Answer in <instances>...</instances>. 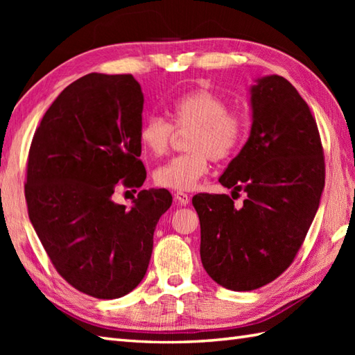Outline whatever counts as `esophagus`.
Returning a JSON list of instances; mask_svg holds the SVG:
<instances>
[{
  "mask_svg": "<svg viewBox=\"0 0 355 355\" xmlns=\"http://www.w3.org/2000/svg\"><path fill=\"white\" fill-rule=\"evenodd\" d=\"M173 198H175V201H178L180 205H182V206H186L187 202H189V200H191L189 195L184 193V192H177V193H173Z\"/></svg>",
  "mask_w": 355,
  "mask_h": 355,
  "instance_id": "1",
  "label": "esophagus"
}]
</instances>
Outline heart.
<instances>
[{
	"mask_svg": "<svg viewBox=\"0 0 355 355\" xmlns=\"http://www.w3.org/2000/svg\"><path fill=\"white\" fill-rule=\"evenodd\" d=\"M171 114L178 128H192L187 140L189 154L173 157L154 171L157 186L171 191H192L209 172L210 157L229 158L243 145L245 119L227 111V102L207 88H197L172 103ZM172 126L164 119L148 117L140 126L139 140L150 155H163L169 148Z\"/></svg>",
	"mask_w": 355,
	"mask_h": 355,
	"instance_id": "b5f03b06",
	"label": "heart"
}]
</instances>
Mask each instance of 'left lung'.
Returning a JSON list of instances; mask_svg holds the SVG:
<instances>
[{
  "label": "left lung",
  "instance_id": "left-lung-1",
  "mask_svg": "<svg viewBox=\"0 0 355 355\" xmlns=\"http://www.w3.org/2000/svg\"><path fill=\"white\" fill-rule=\"evenodd\" d=\"M248 97L250 135L220 177L227 189L245 192L243 207L229 195L192 198L202 267L233 291L259 288L288 268L325 187L319 130L297 89L270 74L254 80Z\"/></svg>",
  "mask_w": 355,
  "mask_h": 355
}]
</instances>
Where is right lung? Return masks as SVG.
<instances>
[{
	"label": "right lung",
	"mask_w": 355,
	"mask_h": 355,
	"mask_svg": "<svg viewBox=\"0 0 355 355\" xmlns=\"http://www.w3.org/2000/svg\"><path fill=\"white\" fill-rule=\"evenodd\" d=\"M143 93L131 74L89 73L45 111L27 163L28 218L53 266L74 288L117 299L146 275L154 232L172 205L166 189H143L126 209L120 180L140 187Z\"/></svg>",
	"instance_id": "1"
}]
</instances>
